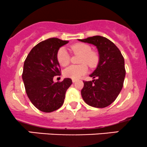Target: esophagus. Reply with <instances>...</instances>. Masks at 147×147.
I'll return each mask as SVG.
<instances>
[{
    "label": "esophagus",
    "instance_id": "1",
    "mask_svg": "<svg viewBox=\"0 0 147 147\" xmlns=\"http://www.w3.org/2000/svg\"><path fill=\"white\" fill-rule=\"evenodd\" d=\"M77 81V80H75V79H72V82H73V83H75V82H76Z\"/></svg>",
    "mask_w": 147,
    "mask_h": 147
}]
</instances>
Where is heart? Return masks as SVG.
Segmentation results:
<instances>
[{"label":"heart","mask_w":147,"mask_h":147,"mask_svg":"<svg viewBox=\"0 0 147 147\" xmlns=\"http://www.w3.org/2000/svg\"><path fill=\"white\" fill-rule=\"evenodd\" d=\"M70 50L73 54L81 55L80 59V65H70L63 71V75L65 77L71 79L80 78L82 75H85L88 71V67H95L98 65L99 61V55L96 51H93L91 47L88 44L82 42L75 43L71 45ZM56 59L59 65L61 66H67L70 63V57L65 48L61 47L58 50L56 54Z\"/></svg>","instance_id":"b5f03b06"}]
</instances>
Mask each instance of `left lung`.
Masks as SVG:
<instances>
[{
    "mask_svg": "<svg viewBox=\"0 0 147 147\" xmlns=\"http://www.w3.org/2000/svg\"><path fill=\"white\" fill-rule=\"evenodd\" d=\"M79 40L98 48L100 59L92 81H83L82 98L88 105L103 108L111 105L120 93L125 76V63L120 50L112 41L96 35Z\"/></svg>",
    "mask_w": 147,
    "mask_h": 147,
    "instance_id": "left-lung-1",
    "label": "left lung"
}]
</instances>
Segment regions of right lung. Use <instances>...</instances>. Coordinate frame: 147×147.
Masks as SVG:
<instances>
[{
  "instance_id": "right-lung-1",
  "label": "right lung",
  "mask_w": 147,
  "mask_h": 147,
  "mask_svg": "<svg viewBox=\"0 0 147 147\" xmlns=\"http://www.w3.org/2000/svg\"><path fill=\"white\" fill-rule=\"evenodd\" d=\"M67 42L56 38L40 42L24 61L22 79L26 92L32 104L43 112L59 109L64 102L66 91L72 83L70 78L53 81L54 76L61 75L57 51Z\"/></svg>"
}]
</instances>
